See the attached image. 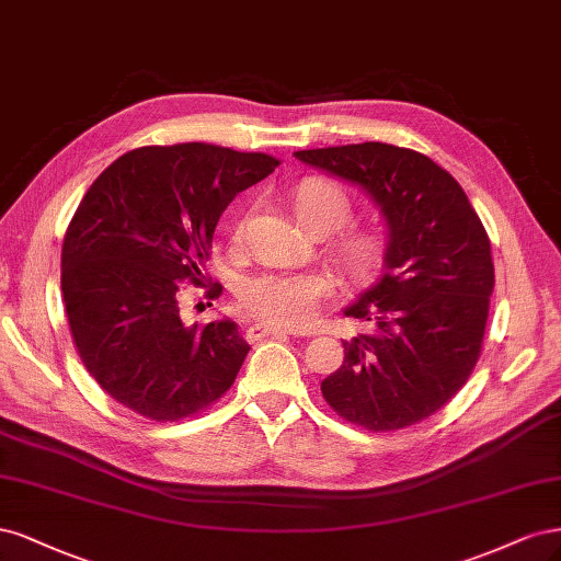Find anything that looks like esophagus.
<instances>
[{"instance_id":"1","label":"esophagus","mask_w":561,"mask_h":561,"mask_svg":"<svg viewBox=\"0 0 561 561\" xmlns=\"http://www.w3.org/2000/svg\"><path fill=\"white\" fill-rule=\"evenodd\" d=\"M286 335H294V331L277 329V327H265V323H251V327L247 329V337H249V340H261V337H286Z\"/></svg>"}]
</instances>
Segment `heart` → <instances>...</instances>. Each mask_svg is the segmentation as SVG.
Here are the masks:
<instances>
[{
    "mask_svg": "<svg viewBox=\"0 0 561 561\" xmlns=\"http://www.w3.org/2000/svg\"><path fill=\"white\" fill-rule=\"evenodd\" d=\"M294 209L307 230H335L352 216L347 191L331 179H307L296 191ZM340 256L354 270H366L377 254V238L370 232H350L337 244ZM333 279L323 273H267L251 275L240 286L244 310L265 323L302 329L319 314L321 302L331 298Z\"/></svg>",
    "mask_w": 561,
    "mask_h": 561,
    "instance_id": "obj_1",
    "label": "heart"
}]
</instances>
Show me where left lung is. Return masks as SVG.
I'll list each match as a JSON object with an SVG mask.
<instances>
[{"label":"left lung","mask_w":561,"mask_h":561,"mask_svg":"<svg viewBox=\"0 0 561 561\" xmlns=\"http://www.w3.org/2000/svg\"><path fill=\"white\" fill-rule=\"evenodd\" d=\"M364 188L387 224L385 265L345 314L373 321L342 340L345 360L321 382L342 420L396 431L440 410L476 368L492 247L463 188L428 156L382 141L294 153Z\"/></svg>","instance_id":"8db88e82"}]
</instances>
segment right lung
I'll list each match as a JSON object with an SVG mask.
<instances>
[{"mask_svg": "<svg viewBox=\"0 0 561 561\" xmlns=\"http://www.w3.org/2000/svg\"><path fill=\"white\" fill-rule=\"evenodd\" d=\"M277 165L203 141L141 147L88 188L65 232L60 284L77 352L114 401L176 422L232 387L249 352L238 323L186 327L179 282L203 284L224 209ZM219 294L214 284L209 298Z\"/></svg>", "mask_w": 561, "mask_h": 561, "instance_id": "add662e5", "label": "right lung"}]
</instances>
